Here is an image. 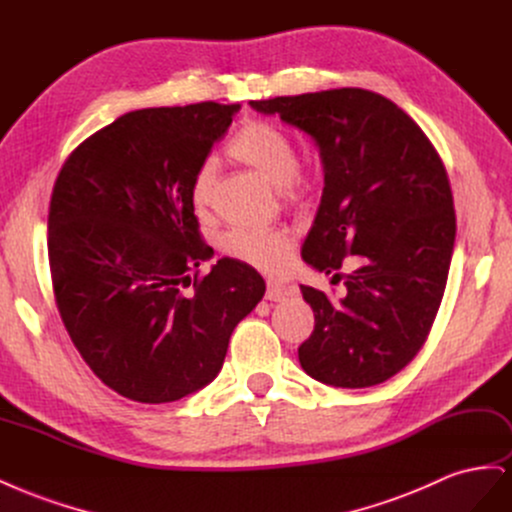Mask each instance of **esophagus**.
<instances>
[{"instance_id": "34e87169", "label": "esophagus", "mask_w": 512, "mask_h": 512, "mask_svg": "<svg viewBox=\"0 0 512 512\" xmlns=\"http://www.w3.org/2000/svg\"><path fill=\"white\" fill-rule=\"evenodd\" d=\"M287 295H289V289H287V287L278 285V283H268L266 298H268L270 302H280V300H285Z\"/></svg>"}]
</instances>
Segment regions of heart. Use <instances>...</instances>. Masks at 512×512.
<instances>
[{"mask_svg":"<svg viewBox=\"0 0 512 512\" xmlns=\"http://www.w3.org/2000/svg\"><path fill=\"white\" fill-rule=\"evenodd\" d=\"M227 151L246 166L261 172L285 193H295L302 185L298 172V153L293 140L266 121H246L229 142ZM214 187V166L204 161L193 172L189 183V202L195 210L210 204ZM223 251L238 261L249 263L263 272H280L291 257V236L283 229L234 227L223 234Z\"/></svg>","mask_w":512,"mask_h":512,"instance_id":"obj_1","label":"heart"}]
</instances>
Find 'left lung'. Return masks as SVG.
I'll list each match as a JSON object with an SVG mask.
<instances>
[{
    "label": "left lung",
    "instance_id": "8db88e82",
    "mask_svg": "<svg viewBox=\"0 0 512 512\" xmlns=\"http://www.w3.org/2000/svg\"><path fill=\"white\" fill-rule=\"evenodd\" d=\"M249 104L319 148L325 187L304 261L334 278L346 255L357 263L340 302L300 285L315 312L300 364L332 387L385 383L419 353L447 287L455 210L442 159L402 108L366 89Z\"/></svg>",
    "mask_w": 512,
    "mask_h": 512
}]
</instances>
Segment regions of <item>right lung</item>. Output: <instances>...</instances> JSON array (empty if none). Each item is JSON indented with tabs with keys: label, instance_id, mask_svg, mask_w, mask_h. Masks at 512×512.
<instances>
[{
	"label": "right lung",
	"instance_id": "obj_1",
	"mask_svg": "<svg viewBox=\"0 0 512 512\" xmlns=\"http://www.w3.org/2000/svg\"><path fill=\"white\" fill-rule=\"evenodd\" d=\"M240 104L127 112L63 163L48 261L68 334L104 385L166 404L217 378L234 327L266 293L259 272L212 249L189 202L193 172Z\"/></svg>",
	"mask_w": 512,
	"mask_h": 512
}]
</instances>
